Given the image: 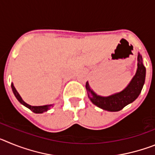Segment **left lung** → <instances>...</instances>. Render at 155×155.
I'll list each match as a JSON object with an SVG mask.
<instances>
[{
    "instance_id": "8db88e82",
    "label": "left lung",
    "mask_w": 155,
    "mask_h": 155,
    "mask_svg": "<svg viewBox=\"0 0 155 155\" xmlns=\"http://www.w3.org/2000/svg\"><path fill=\"white\" fill-rule=\"evenodd\" d=\"M137 71L134 78L124 91L117 94L108 97H102L97 95L92 90H91L88 83H86L88 98L93 104L104 110L110 112H117L124 109L126 105L131 103L139 96L140 93L143 88L145 81L146 69L142 63L141 56L138 54Z\"/></svg>"
}]
</instances>
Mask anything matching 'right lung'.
Returning <instances> with one entry per match:
<instances>
[{
	"label": "right lung",
	"instance_id": "add662e5",
	"mask_svg": "<svg viewBox=\"0 0 155 155\" xmlns=\"http://www.w3.org/2000/svg\"><path fill=\"white\" fill-rule=\"evenodd\" d=\"M12 91H13L14 94H15V95L16 98L18 100L19 102L22 104V105H24L25 106H26L27 108H28V109H29L30 110L32 111L33 113H44V112H46L47 110H49V109H50V108L53 106V105H42V106H31V105H28V104L25 103V102L24 101L21 99V96L19 95V94L18 93V91H16L15 87H14L13 84H12Z\"/></svg>",
	"mask_w": 155,
	"mask_h": 155
}]
</instances>
